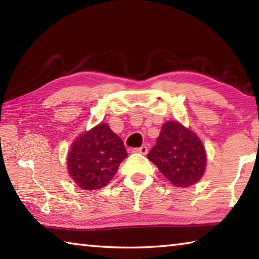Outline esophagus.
Returning a JSON list of instances; mask_svg holds the SVG:
<instances>
[{"label":"esophagus","mask_w":259,"mask_h":259,"mask_svg":"<svg viewBox=\"0 0 259 259\" xmlns=\"http://www.w3.org/2000/svg\"><path fill=\"white\" fill-rule=\"evenodd\" d=\"M133 152L139 153V154H143V155H146L147 152H148V148L146 146H142V147H138V148H134Z\"/></svg>","instance_id":"1"}]
</instances>
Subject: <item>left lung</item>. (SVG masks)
I'll use <instances>...</instances> for the list:
<instances>
[{
  "instance_id": "left-lung-1",
  "label": "left lung",
  "mask_w": 259,
  "mask_h": 259,
  "mask_svg": "<svg viewBox=\"0 0 259 259\" xmlns=\"http://www.w3.org/2000/svg\"><path fill=\"white\" fill-rule=\"evenodd\" d=\"M147 159L175 186L187 187L203 176L207 155L194 133L178 122H166L162 125Z\"/></svg>"
}]
</instances>
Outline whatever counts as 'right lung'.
Listing matches in <instances>:
<instances>
[{
    "label": "right lung",
    "mask_w": 259,
    "mask_h": 259,
    "mask_svg": "<svg viewBox=\"0 0 259 259\" xmlns=\"http://www.w3.org/2000/svg\"><path fill=\"white\" fill-rule=\"evenodd\" d=\"M128 153L119 136L105 123L74 140L68 152V172L81 188L94 191L107 185Z\"/></svg>",
    "instance_id": "right-lung-1"
}]
</instances>
